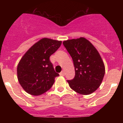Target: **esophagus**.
<instances>
[{
    "instance_id": "obj_1",
    "label": "esophagus",
    "mask_w": 123,
    "mask_h": 123,
    "mask_svg": "<svg viewBox=\"0 0 123 123\" xmlns=\"http://www.w3.org/2000/svg\"><path fill=\"white\" fill-rule=\"evenodd\" d=\"M65 73L64 71H62L60 73V76H65Z\"/></svg>"
}]
</instances>
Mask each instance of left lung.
I'll list each match as a JSON object with an SVG mask.
<instances>
[{"mask_svg": "<svg viewBox=\"0 0 123 123\" xmlns=\"http://www.w3.org/2000/svg\"><path fill=\"white\" fill-rule=\"evenodd\" d=\"M63 44L74 66V78L67 80L69 87L82 95L95 92L100 86L105 72L104 62L97 50L84 37L67 40Z\"/></svg>", "mask_w": 123, "mask_h": 123, "instance_id": "obj_1", "label": "left lung"}]
</instances>
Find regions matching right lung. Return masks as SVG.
I'll list each match as a JSON object with an SVG mask.
<instances>
[{
	"label": "right lung",
	"instance_id": "1",
	"mask_svg": "<svg viewBox=\"0 0 123 123\" xmlns=\"http://www.w3.org/2000/svg\"><path fill=\"white\" fill-rule=\"evenodd\" d=\"M62 41L43 38L34 44L19 61L17 76L20 85L28 94L39 95L49 90L58 73L50 56L60 47Z\"/></svg>",
	"mask_w": 123,
	"mask_h": 123
}]
</instances>
